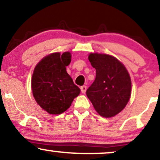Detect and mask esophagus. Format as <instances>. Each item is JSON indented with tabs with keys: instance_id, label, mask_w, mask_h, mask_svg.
<instances>
[{
	"instance_id": "obj_1",
	"label": "esophagus",
	"mask_w": 160,
	"mask_h": 160,
	"mask_svg": "<svg viewBox=\"0 0 160 160\" xmlns=\"http://www.w3.org/2000/svg\"><path fill=\"white\" fill-rule=\"evenodd\" d=\"M80 89H81V92L82 94H85L86 92V86H82L80 87Z\"/></svg>"
}]
</instances>
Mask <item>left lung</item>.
<instances>
[{
    "label": "left lung",
    "mask_w": 160,
    "mask_h": 160,
    "mask_svg": "<svg viewBox=\"0 0 160 160\" xmlns=\"http://www.w3.org/2000/svg\"><path fill=\"white\" fill-rule=\"evenodd\" d=\"M88 60L96 69V77L86 90V95L101 116H115L124 109L130 100V74L124 65L112 56L92 53Z\"/></svg>",
    "instance_id": "8db88e82"
}]
</instances>
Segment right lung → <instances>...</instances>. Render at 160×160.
Masks as SVG:
<instances>
[{
	"instance_id": "1",
	"label": "right lung",
	"mask_w": 160,
	"mask_h": 160,
	"mask_svg": "<svg viewBox=\"0 0 160 160\" xmlns=\"http://www.w3.org/2000/svg\"><path fill=\"white\" fill-rule=\"evenodd\" d=\"M70 52L53 53L36 65L31 80L32 95L42 109L52 115L66 111L80 92L66 72Z\"/></svg>"
}]
</instances>
